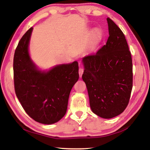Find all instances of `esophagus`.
Instances as JSON below:
<instances>
[{
	"instance_id": "1",
	"label": "esophagus",
	"mask_w": 150,
	"mask_h": 150,
	"mask_svg": "<svg viewBox=\"0 0 150 150\" xmlns=\"http://www.w3.org/2000/svg\"><path fill=\"white\" fill-rule=\"evenodd\" d=\"M83 73V68L80 67L79 69V77H82Z\"/></svg>"
}]
</instances>
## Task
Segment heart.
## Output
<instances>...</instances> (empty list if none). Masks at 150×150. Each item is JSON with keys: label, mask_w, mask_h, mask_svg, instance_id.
I'll list each match as a JSON object with an SVG mask.
<instances>
[{"label": "heart", "mask_w": 150, "mask_h": 150, "mask_svg": "<svg viewBox=\"0 0 150 150\" xmlns=\"http://www.w3.org/2000/svg\"><path fill=\"white\" fill-rule=\"evenodd\" d=\"M103 33L101 31L98 30H95L93 33L92 35V39H91V45H90V50L91 51L95 50L96 47H98V45H99L100 43L103 40Z\"/></svg>", "instance_id": "1"}]
</instances>
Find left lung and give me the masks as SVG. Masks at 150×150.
<instances>
[{
    "label": "left lung",
    "instance_id": "1",
    "mask_svg": "<svg viewBox=\"0 0 150 150\" xmlns=\"http://www.w3.org/2000/svg\"><path fill=\"white\" fill-rule=\"evenodd\" d=\"M109 37L96 54L83 57L85 83L93 112L103 118L120 115L130 100L132 60L125 36L107 18Z\"/></svg>",
    "mask_w": 150,
    "mask_h": 150
}]
</instances>
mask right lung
Instances as JSON below:
<instances>
[{
	"label": "right lung",
	"mask_w": 150,
	"mask_h": 150,
	"mask_svg": "<svg viewBox=\"0 0 150 150\" xmlns=\"http://www.w3.org/2000/svg\"><path fill=\"white\" fill-rule=\"evenodd\" d=\"M33 28L20 39L13 63L15 93L26 112L44 124L57 122L67 112L71 88L79 79L77 62L42 70L33 62L29 44Z\"/></svg>",
	"instance_id": "add662e5"
}]
</instances>
